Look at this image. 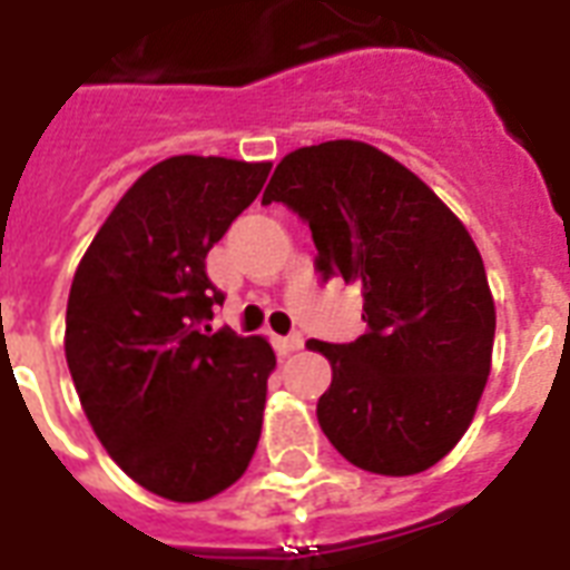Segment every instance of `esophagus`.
<instances>
[{"instance_id": "34e87169", "label": "esophagus", "mask_w": 570, "mask_h": 570, "mask_svg": "<svg viewBox=\"0 0 570 570\" xmlns=\"http://www.w3.org/2000/svg\"><path fill=\"white\" fill-rule=\"evenodd\" d=\"M274 347H277L281 354H293V351L302 347V335H277V338H274Z\"/></svg>"}]
</instances>
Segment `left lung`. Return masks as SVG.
<instances>
[{
	"label": "left lung",
	"mask_w": 570,
	"mask_h": 570,
	"mask_svg": "<svg viewBox=\"0 0 570 570\" xmlns=\"http://www.w3.org/2000/svg\"><path fill=\"white\" fill-rule=\"evenodd\" d=\"M311 228L323 281L363 286L366 333L311 338L333 366L317 421L351 464L415 476L452 452L476 415L494 345V298L464 223L428 183L360 140L302 146L262 204Z\"/></svg>",
	"instance_id": "8db88e82"
}]
</instances>
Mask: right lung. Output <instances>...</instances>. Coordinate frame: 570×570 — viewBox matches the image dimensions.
<instances>
[{
  "instance_id": "obj_1",
  "label": "right lung",
  "mask_w": 570,
  "mask_h": 570,
  "mask_svg": "<svg viewBox=\"0 0 570 570\" xmlns=\"http://www.w3.org/2000/svg\"><path fill=\"white\" fill-rule=\"evenodd\" d=\"M272 161L174 155L121 195L67 302V363L97 440L142 489L176 503L235 485L259 445L262 335L210 333L223 293L207 253L256 200Z\"/></svg>"
}]
</instances>
